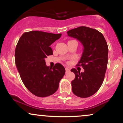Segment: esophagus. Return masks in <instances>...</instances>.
<instances>
[{
    "instance_id": "obj_1",
    "label": "esophagus",
    "mask_w": 123,
    "mask_h": 123,
    "mask_svg": "<svg viewBox=\"0 0 123 123\" xmlns=\"http://www.w3.org/2000/svg\"><path fill=\"white\" fill-rule=\"evenodd\" d=\"M65 70H66V73H68L70 72V69L68 68H65Z\"/></svg>"
}]
</instances>
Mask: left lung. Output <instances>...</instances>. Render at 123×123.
Segmentation results:
<instances>
[{
	"instance_id": "8db88e82",
	"label": "left lung",
	"mask_w": 123,
	"mask_h": 123,
	"mask_svg": "<svg viewBox=\"0 0 123 123\" xmlns=\"http://www.w3.org/2000/svg\"><path fill=\"white\" fill-rule=\"evenodd\" d=\"M68 35L82 44L83 51L77 65L83 72L72 69L75 78L71 82L72 92L80 98L94 95L102 86L108 65V47L101 32L86 26H79L68 31Z\"/></svg>"
}]
</instances>
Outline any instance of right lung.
Masks as SVG:
<instances>
[{"instance_id": "1", "label": "right lung", "mask_w": 123, "mask_h": 123, "mask_svg": "<svg viewBox=\"0 0 123 123\" xmlns=\"http://www.w3.org/2000/svg\"><path fill=\"white\" fill-rule=\"evenodd\" d=\"M62 34L42 31L25 32L19 38L15 51V64L25 87L33 95L46 97L54 94L65 73L61 63L52 68L46 65L45 59L53 55L50 46Z\"/></svg>"}]
</instances>
